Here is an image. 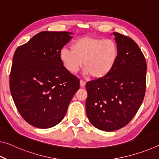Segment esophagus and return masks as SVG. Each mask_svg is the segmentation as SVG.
<instances>
[{
  "label": "esophagus",
  "mask_w": 159,
  "mask_h": 159,
  "mask_svg": "<svg viewBox=\"0 0 159 159\" xmlns=\"http://www.w3.org/2000/svg\"><path fill=\"white\" fill-rule=\"evenodd\" d=\"M85 83H86L85 81H83V80H80V87H81V88H84L85 87Z\"/></svg>",
  "instance_id": "obj_1"
}]
</instances>
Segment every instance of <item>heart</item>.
Returning a JSON list of instances; mask_svg holds the SVG:
<instances>
[{
    "label": "heart",
    "mask_w": 159,
    "mask_h": 159,
    "mask_svg": "<svg viewBox=\"0 0 159 159\" xmlns=\"http://www.w3.org/2000/svg\"><path fill=\"white\" fill-rule=\"evenodd\" d=\"M60 58L71 73H76L83 61L84 74L101 79L108 76L116 64L118 48L112 40L86 36L75 41L71 49H61Z\"/></svg>",
    "instance_id": "heart-1"
}]
</instances>
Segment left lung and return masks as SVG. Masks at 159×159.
<instances>
[{
  "mask_svg": "<svg viewBox=\"0 0 159 159\" xmlns=\"http://www.w3.org/2000/svg\"><path fill=\"white\" fill-rule=\"evenodd\" d=\"M118 58L108 76L86 83V114L99 130L111 132L133 119L143 102L147 64L143 53L130 38L116 32Z\"/></svg>",
  "mask_w": 159,
  "mask_h": 159,
  "instance_id": "1",
  "label": "left lung"
}]
</instances>
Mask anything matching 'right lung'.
<instances>
[{"mask_svg": "<svg viewBox=\"0 0 159 159\" xmlns=\"http://www.w3.org/2000/svg\"><path fill=\"white\" fill-rule=\"evenodd\" d=\"M73 34L42 31L15 50L10 93L21 116L34 127L50 128L61 122L79 89V79L60 58V50Z\"/></svg>", "mask_w": 159, "mask_h": 159, "instance_id": "right-lung-1", "label": "right lung"}]
</instances>
